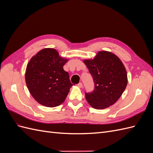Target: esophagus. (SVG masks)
<instances>
[{
  "label": "esophagus",
  "mask_w": 153,
  "mask_h": 153,
  "mask_svg": "<svg viewBox=\"0 0 153 153\" xmlns=\"http://www.w3.org/2000/svg\"><path fill=\"white\" fill-rule=\"evenodd\" d=\"M78 87H79L80 88H82V87H83V84H82V83L80 82V83H79V84H78Z\"/></svg>",
  "instance_id": "esophagus-1"
}]
</instances>
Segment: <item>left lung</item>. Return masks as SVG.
<instances>
[{
    "instance_id": "left-lung-1",
    "label": "left lung",
    "mask_w": 153,
    "mask_h": 153,
    "mask_svg": "<svg viewBox=\"0 0 153 153\" xmlns=\"http://www.w3.org/2000/svg\"><path fill=\"white\" fill-rule=\"evenodd\" d=\"M94 82V89L85 92L89 104L96 109H104L114 105L126 89V68L114 53L100 51L93 59L84 60Z\"/></svg>"
}]
</instances>
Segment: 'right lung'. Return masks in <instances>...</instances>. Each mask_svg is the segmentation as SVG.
<instances>
[{"label":"right lung","mask_w":153,"mask_h":153,"mask_svg":"<svg viewBox=\"0 0 153 153\" xmlns=\"http://www.w3.org/2000/svg\"><path fill=\"white\" fill-rule=\"evenodd\" d=\"M68 59L59 56L56 50L45 48L27 64L25 82L36 101L47 107L61 105L73 85L63 66Z\"/></svg>","instance_id":"add662e5"}]
</instances>
